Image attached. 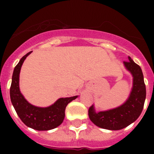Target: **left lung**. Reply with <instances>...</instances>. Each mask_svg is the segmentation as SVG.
Listing matches in <instances>:
<instances>
[{"mask_svg": "<svg viewBox=\"0 0 154 154\" xmlns=\"http://www.w3.org/2000/svg\"><path fill=\"white\" fill-rule=\"evenodd\" d=\"M125 67L133 76V88L129 98L121 106L107 111L96 112L94 105L89 109V119L97 126L109 130L124 129L141 115L146 97V85L141 67L129 57Z\"/></svg>", "mask_w": 154, "mask_h": 154, "instance_id": "left-lung-1", "label": "left lung"}]
</instances>
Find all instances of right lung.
I'll return each instance as SVG.
<instances>
[{"label":"right lung","instance_id":"1","mask_svg":"<svg viewBox=\"0 0 154 154\" xmlns=\"http://www.w3.org/2000/svg\"><path fill=\"white\" fill-rule=\"evenodd\" d=\"M32 51L25 54L14 68L10 87V98L13 107L23 123L36 130H50L59 126L65 118V108L77 96L60 98L49 107H37L28 102L20 91L19 75L25 58Z\"/></svg>","mask_w":154,"mask_h":154}]
</instances>
